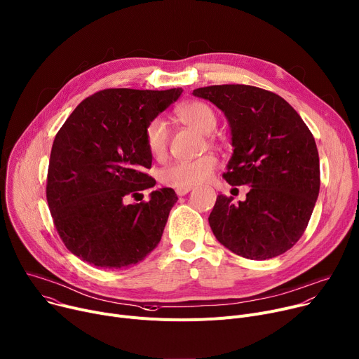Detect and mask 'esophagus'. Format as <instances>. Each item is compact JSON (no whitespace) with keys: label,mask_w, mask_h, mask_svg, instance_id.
<instances>
[{"label":"esophagus","mask_w":359,"mask_h":359,"mask_svg":"<svg viewBox=\"0 0 359 359\" xmlns=\"http://www.w3.org/2000/svg\"><path fill=\"white\" fill-rule=\"evenodd\" d=\"M191 189H192L191 187H180V188H177V189H175V192H177V196L182 197V196L188 194V192H189Z\"/></svg>","instance_id":"obj_1"}]
</instances>
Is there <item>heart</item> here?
I'll return each mask as SVG.
<instances>
[{
    "label": "heart",
    "instance_id": "1",
    "mask_svg": "<svg viewBox=\"0 0 359 359\" xmlns=\"http://www.w3.org/2000/svg\"><path fill=\"white\" fill-rule=\"evenodd\" d=\"M175 118L203 135H210L217 126L214 110L203 102H188L175 110ZM145 142L154 158H162L167 152L168 128L162 119L151 121L145 129ZM217 158L207 154L194 161H181L165 168L161 174L163 184L170 187H192L207 181L217 170Z\"/></svg>",
    "mask_w": 359,
    "mask_h": 359
}]
</instances>
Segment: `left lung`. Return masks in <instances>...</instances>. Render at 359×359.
Segmentation results:
<instances>
[{
	"label": "left lung",
	"mask_w": 359,
	"mask_h": 359,
	"mask_svg": "<svg viewBox=\"0 0 359 359\" xmlns=\"http://www.w3.org/2000/svg\"><path fill=\"white\" fill-rule=\"evenodd\" d=\"M227 118L230 185H249L244 201L218 196L208 217L215 238L233 253L266 260L287 252L308 227L320 187L315 137L279 95L245 86L200 88Z\"/></svg>",
	"instance_id": "8db88e82"
}]
</instances>
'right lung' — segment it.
<instances>
[{
	"mask_svg": "<svg viewBox=\"0 0 359 359\" xmlns=\"http://www.w3.org/2000/svg\"><path fill=\"white\" fill-rule=\"evenodd\" d=\"M182 89H106L81 102L54 137L47 203L67 249L102 269L144 260L161 241L178 197L159 188L149 201L125 204L126 196L156 182L145 170L152 155L145 129Z\"/></svg>",
	"mask_w": 359,
	"mask_h": 359,
	"instance_id": "obj_1",
	"label": "right lung"
}]
</instances>
